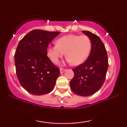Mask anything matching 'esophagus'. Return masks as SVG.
<instances>
[{
    "instance_id": "34e87169",
    "label": "esophagus",
    "mask_w": 127,
    "mask_h": 127,
    "mask_svg": "<svg viewBox=\"0 0 127 127\" xmlns=\"http://www.w3.org/2000/svg\"><path fill=\"white\" fill-rule=\"evenodd\" d=\"M65 71H66V69H63V68H61L60 69L61 73H63L65 72Z\"/></svg>"
}]
</instances>
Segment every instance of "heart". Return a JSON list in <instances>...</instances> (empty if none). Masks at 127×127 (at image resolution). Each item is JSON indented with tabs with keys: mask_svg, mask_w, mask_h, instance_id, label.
<instances>
[{
	"mask_svg": "<svg viewBox=\"0 0 127 127\" xmlns=\"http://www.w3.org/2000/svg\"><path fill=\"white\" fill-rule=\"evenodd\" d=\"M56 43L47 48L48 58L54 64L58 63L65 52L66 61L79 65L87 60L91 49V40L86 35L68 34L58 38Z\"/></svg>",
	"mask_w": 127,
	"mask_h": 127,
	"instance_id": "b5f03b06",
	"label": "heart"
}]
</instances>
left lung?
<instances>
[{"instance_id": "8db88e82", "label": "left lung", "mask_w": 127, "mask_h": 127, "mask_svg": "<svg viewBox=\"0 0 127 127\" xmlns=\"http://www.w3.org/2000/svg\"><path fill=\"white\" fill-rule=\"evenodd\" d=\"M82 32L91 40V51L86 62L73 69L74 77L70 81V86L74 94L87 96L96 93L103 84L108 58L105 45L100 38L89 31Z\"/></svg>"}]
</instances>
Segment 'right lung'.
Segmentation results:
<instances>
[{"instance_id":"obj_1","label":"right lung","mask_w":127,"mask_h":127,"mask_svg":"<svg viewBox=\"0 0 127 127\" xmlns=\"http://www.w3.org/2000/svg\"><path fill=\"white\" fill-rule=\"evenodd\" d=\"M60 33L34 29L18 43L14 55L17 76L22 87L30 94L44 95L54 88L60 70L47 57V48Z\"/></svg>"}]
</instances>
